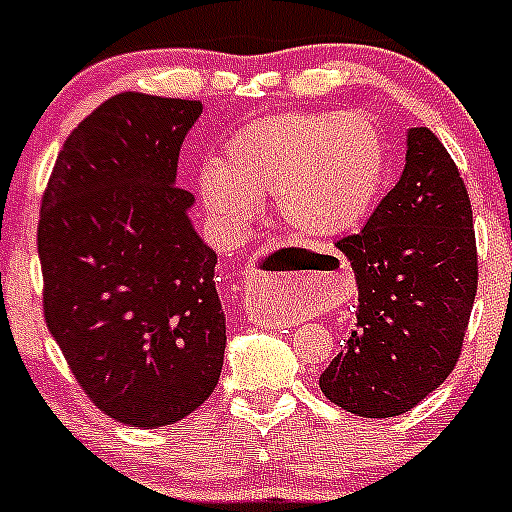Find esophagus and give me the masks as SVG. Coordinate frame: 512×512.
<instances>
[{"label": "esophagus", "instance_id": "1", "mask_svg": "<svg viewBox=\"0 0 512 512\" xmlns=\"http://www.w3.org/2000/svg\"><path fill=\"white\" fill-rule=\"evenodd\" d=\"M243 307L251 315V320L266 325H282V312H284V300L277 289L269 284V271H264L261 266L251 269L246 274V282H243Z\"/></svg>", "mask_w": 512, "mask_h": 512}]
</instances>
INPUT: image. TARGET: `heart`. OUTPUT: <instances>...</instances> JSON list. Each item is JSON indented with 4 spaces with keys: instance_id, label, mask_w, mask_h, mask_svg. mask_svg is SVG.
Listing matches in <instances>:
<instances>
[{
    "instance_id": "obj_1",
    "label": "heart",
    "mask_w": 512,
    "mask_h": 512,
    "mask_svg": "<svg viewBox=\"0 0 512 512\" xmlns=\"http://www.w3.org/2000/svg\"><path fill=\"white\" fill-rule=\"evenodd\" d=\"M387 176V146L361 112H282L225 143L200 176L207 210L243 228L259 200L277 197L284 220L310 238L348 233L369 215Z\"/></svg>"
}]
</instances>
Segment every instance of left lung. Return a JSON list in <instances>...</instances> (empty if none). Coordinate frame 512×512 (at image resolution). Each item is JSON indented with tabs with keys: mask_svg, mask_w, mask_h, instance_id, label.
Listing matches in <instances>:
<instances>
[{
	"mask_svg": "<svg viewBox=\"0 0 512 512\" xmlns=\"http://www.w3.org/2000/svg\"><path fill=\"white\" fill-rule=\"evenodd\" d=\"M336 246L351 261L359 307L320 390L361 418L408 413L454 372L477 295L472 202L431 130H408L400 182Z\"/></svg>",
	"mask_w": 512,
	"mask_h": 512,
	"instance_id": "obj_1",
	"label": "left lung"
}]
</instances>
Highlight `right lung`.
<instances>
[{
    "mask_svg": "<svg viewBox=\"0 0 512 512\" xmlns=\"http://www.w3.org/2000/svg\"><path fill=\"white\" fill-rule=\"evenodd\" d=\"M200 99L122 92L66 138L43 194L45 325L104 415L133 428L187 418L225 354L217 253L176 187Z\"/></svg>",
    "mask_w": 512,
    "mask_h": 512,
    "instance_id": "right-lung-1",
    "label": "right lung"
}]
</instances>
